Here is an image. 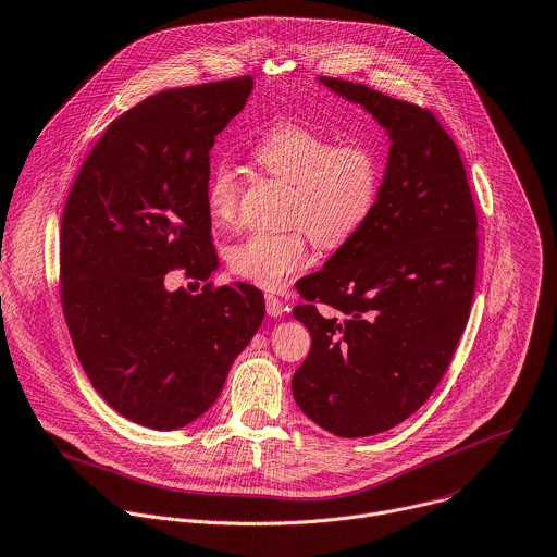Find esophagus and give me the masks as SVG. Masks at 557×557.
Returning <instances> with one entry per match:
<instances>
[{
	"label": "esophagus",
	"mask_w": 557,
	"mask_h": 557,
	"mask_svg": "<svg viewBox=\"0 0 557 557\" xmlns=\"http://www.w3.org/2000/svg\"><path fill=\"white\" fill-rule=\"evenodd\" d=\"M264 304H267V312L271 314V317H282L284 314V310H288L286 306H284V301L280 299V297H275L273 293H267L264 295Z\"/></svg>",
	"instance_id": "obj_1"
}]
</instances>
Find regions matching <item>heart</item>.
<instances>
[{
	"label": "heart",
	"instance_id": "obj_1",
	"mask_svg": "<svg viewBox=\"0 0 557 557\" xmlns=\"http://www.w3.org/2000/svg\"><path fill=\"white\" fill-rule=\"evenodd\" d=\"M253 163L288 183L284 232L251 234L227 249L234 275L275 290L310 264V236L323 249L351 240L374 214L383 188V159L367 141H341L299 122L269 126L251 146ZM243 181L227 161L206 181V210L216 225L238 216Z\"/></svg>",
	"mask_w": 557,
	"mask_h": 557
}]
</instances>
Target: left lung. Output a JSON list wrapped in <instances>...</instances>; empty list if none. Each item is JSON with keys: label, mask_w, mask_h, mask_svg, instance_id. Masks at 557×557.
I'll return each mask as SVG.
<instances>
[{"label": "left lung", "mask_w": 557, "mask_h": 557, "mask_svg": "<svg viewBox=\"0 0 557 557\" xmlns=\"http://www.w3.org/2000/svg\"><path fill=\"white\" fill-rule=\"evenodd\" d=\"M387 128L381 197L364 227L301 280L293 308L312 345L293 376L299 409L338 437L413 416L440 385L476 284V208L457 144L433 111L321 76Z\"/></svg>", "instance_id": "obj_1"}]
</instances>
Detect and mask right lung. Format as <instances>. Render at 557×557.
<instances>
[{"instance_id": "add662e5", "label": "right lung", "mask_w": 557, "mask_h": 557, "mask_svg": "<svg viewBox=\"0 0 557 557\" xmlns=\"http://www.w3.org/2000/svg\"><path fill=\"white\" fill-rule=\"evenodd\" d=\"M251 76L148 96L87 154L61 221V301L94 389L126 420L174 431L221 396L264 319L258 288L165 290L168 271L206 282L216 264L206 181L214 137Z\"/></svg>"}]
</instances>
